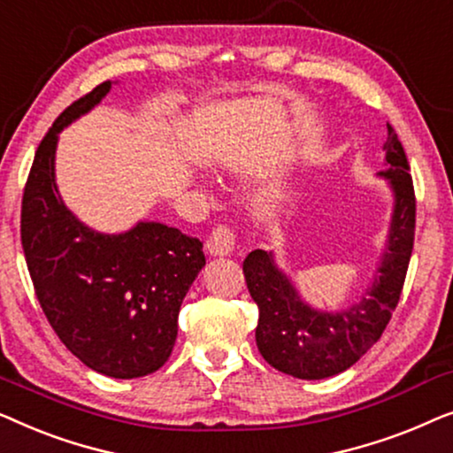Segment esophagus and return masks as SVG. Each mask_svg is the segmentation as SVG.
Segmentation results:
<instances>
[{
  "mask_svg": "<svg viewBox=\"0 0 453 453\" xmlns=\"http://www.w3.org/2000/svg\"><path fill=\"white\" fill-rule=\"evenodd\" d=\"M234 243H237V234L231 226L219 225L210 233L206 241V250L210 256H231L234 250Z\"/></svg>",
  "mask_w": 453,
  "mask_h": 453,
  "instance_id": "34e87169",
  "label": "esophagus"
}]
</instances>
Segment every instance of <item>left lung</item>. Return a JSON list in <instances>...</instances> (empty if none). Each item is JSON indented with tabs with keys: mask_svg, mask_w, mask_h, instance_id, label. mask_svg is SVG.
I'll return each instance as SVG.
<instances>
[{
	"mask_svg": "<svg viewBox=\"0 0 453 453\" xmlns=\"http://www.w3.org/2000/svg\"><path fill=\"white\" fill-rule=\"evenodd\" d=\"M386 177L394 191V214L373 287L355 305L338 313L318 311L301 301L272 251L245 257L243 274L259 309L256 342L272 367L299 380H324L352 367L377 340L398 305L414 245L417 200L406 152L388 123Z\"/></svg>",
	"mask_w": 453,
	"mask_h": 453,
	"instance_id": "8db88e82",
	"label": "left lung"
}]
</instances>
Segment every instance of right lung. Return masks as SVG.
Wrapping results in <instances>:
<instances>
[{
  "label": "right lung",
  "mask_w": 453,
  "mask_h": 453,
  "mask_svg": "<svg viewBox=\"0 0 453 453\" xmlns=\"http://www.w3.org/2000/svg\"><path fill=\"white\" fill-rule=\"evenodd\" d=\"M111 82L73 101L36 148L22 196L20 237L42 313L86 367L134 380L163 367L191 282L206 265L200 239L160 222L103 234L82 225L55 185V148Z\"/></svg>",
  "instance_id": "right-lung-1"
}]
</instances>
